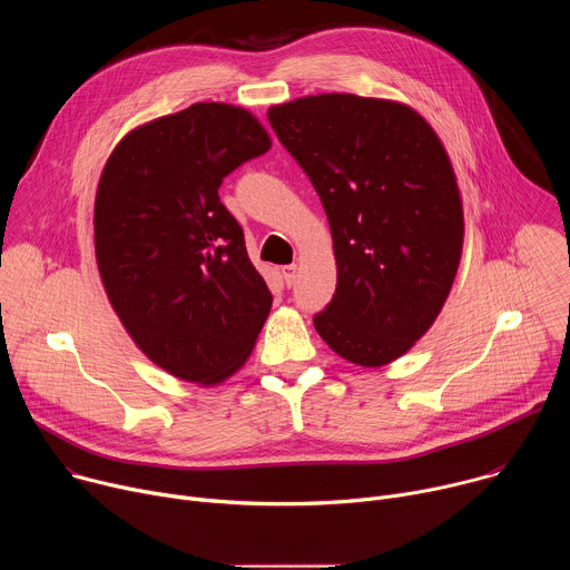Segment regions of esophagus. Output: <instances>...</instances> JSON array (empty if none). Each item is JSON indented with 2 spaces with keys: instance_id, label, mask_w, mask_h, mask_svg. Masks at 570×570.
Segmentation results:
<instances>
[{
  "instance_id": "obj_1",
  "label": "esophagus",
  "mask_w": 570,
  "mask_h": 570,
  "mask_svg": "<svg viewBox=\"0 0 570 570\" xmlns=\"http://www.w3.org/2000/svg\"><path fill=\"white\" fill-rule=\"evenodd\" d=\"M282 275H284L286 286H293V284H295V277H297V266H295V264L282 266Z\"/></svg>"
}]
</instances>
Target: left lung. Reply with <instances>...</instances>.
I'll return each mask as SVG.
<instances>
[{
    "mask_svg": "<svg viewBox=\"0 0 570 570\" xmlns=\"http://www.w3.org/2000/svg\"><path fill=\"white\" fill-rule=\"evenodd\" d=\"M268 121L327 212L336 293L315 332L379 367L409 352L442 311L464 238L451 159L413 108L356 95L273 106Z\"/></svg>",
    "mask_w": 570,
    "mask_h": 570,
    "instance_id": "left-lung-1",
    "label": "left lung"
}]
</instances>
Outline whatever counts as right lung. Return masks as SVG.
<instances>
[{"label":"right lung","instance_id":"add662e5","mask_svg":"<svg viewBox=\"0 0 570 570\" xmlns=\"http://www.w3.org/2000/svg\"><path fill=\"white\" fill-rule=\"evenodd\" d=\"M271 137L243 108L194 104L130 130L95 200L108 299L135 345L169 374L214 385L248 361L273 306L223 178Z\"/></svg>","mask_w":570,"mask_h":570}]
</instances>
